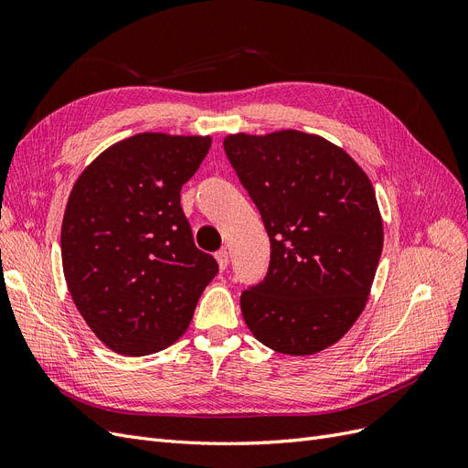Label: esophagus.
<instances>
[{"label": "esophagus", "mask_w": 468, "mask_h": 468, "mask_svg": "<svg viewBox=\"0 0 468 468\" xmlns=\"http://www.w3.org/2000/svg\"><path fill=\"white\" fill-rule=\"evenodd\" d=\"M217 261H218V267L224 271V269L229 267V251H226V250L217 251Z\"/></svg>", "instance_id": "esophagus-1"}]
</instances>
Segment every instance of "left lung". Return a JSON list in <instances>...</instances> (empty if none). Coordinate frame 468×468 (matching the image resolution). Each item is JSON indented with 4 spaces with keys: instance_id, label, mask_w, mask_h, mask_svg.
<instances>
[{
    "instance_id": "left-lung-1",
    "label": "left lung",
    "mask_w": 468,
    "mask_h": 468,
    "mask_svg": "<svg viewBox=\"0 0 468 468\" xmlns=\"http://www.w3.org/2000/svg\"><path fill=\"white\" fill-rule=\"evenodd\" d=\"M271 244L267 275L239 296L251 334L273 351L313 356L363 313L382 251L369 177L328 140L301 131L224 138Z\"/></svg>"
}]
</instances>
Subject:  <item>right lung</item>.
<instances>
[{"label": "right lung", "mask_w": 468, "mask_h": 468, "mask_svg": "<svg viewBox=\"0 0 468 468\" xmlns=\"http://www.w3.org/2000/svg\"><path fill=\"white\" fill-rule=\"evenodd\" d=\"M210 136L143 133L83 169L62 220L68 291L91 332L121 356H150L186 334L218 273L193 242L181 187Z\"/></svg>", "instance_id": "1"}]
</instances>
